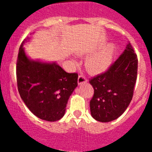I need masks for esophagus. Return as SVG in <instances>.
Wrapping results in <instances>:
<instances>
[{
	"instance_id": "obj_1",
	"label": "esophagus",
	"mask_w": 152,
	"mask_h": 152,
	"mask_svg": "<svg viewBox=\"0 0 152 152\" xmlns=\"http://www.w3.org/2000/svg\"><path fill=\"white\" fill-rule=\"evenodd\" d=\"M87 82V79H86L85 76H82V75L79 76V78H78V84H79V85H82V84L86 83Z\"/></svg>"
}]
</instances>
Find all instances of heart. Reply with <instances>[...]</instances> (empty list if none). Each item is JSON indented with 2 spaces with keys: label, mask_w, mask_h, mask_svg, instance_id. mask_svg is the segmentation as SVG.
<instances>
[{
  "label": "heart",
  "mask_w": 152,
  "mask_h": 152,
  "mask_svg": "<svg viewBox=\"0 0 152 152\" xmlns=\"http://www.w3.org/2000/svg\"><path fill=\"white\" fill-rule=\"evenodd\" d=\"M113 48L108 47L102 51L90 56L86 60V67L92 73L100 74L110 68L113 62Z\"/></svg>",
  "instance_id": "obj_1"
}]
</instances>
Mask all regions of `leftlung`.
<instances>
[{
  "mask_svg": "<svg viewBox=\"0 0 152 152\" xmlns=\"http://www.w3.org/2000/svg\"><path fill=\"white\" fill-rule=\"evenodd\" d=\"M137 57L129 42L107 71L90 79L94 95L90 100L92 117L110 122L120 117L132 99L137 73Z\"/></svg>",
  "mask_w": 152,
  "mask_h": 152,
  "instance_id": "left-lung-1",
  "label": "left lung"
}]
</instances>
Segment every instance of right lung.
Wrapping results in <instances>:
<instances>
[{
    "label": "right lung",
    "mask_w": 152,
    "mask_h": 152,
    "mask_svg": "<svg viewBox=\"0 0 152 152\" xmlns=\"http://www.w3.org/2000/svg\"><path fill=\"white\" fill-rule=\"evenodd\" d=\"M19 48L16 73L20 96L34 115L47 121H56L65 113L69 98L78 85V74L65 72L56 62L34 60L23 48Z\"/></svg>",
    "instance_id": "1"
}]
</instances>
